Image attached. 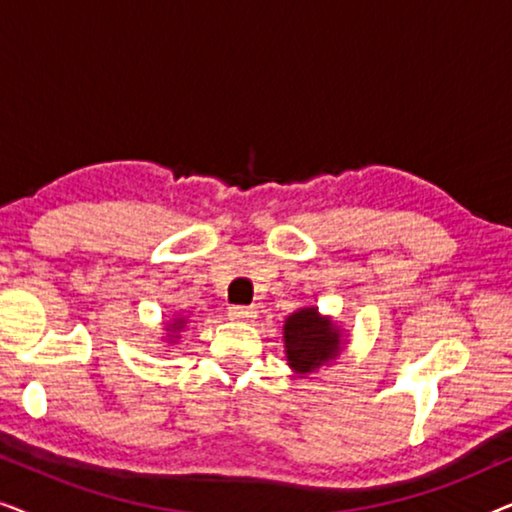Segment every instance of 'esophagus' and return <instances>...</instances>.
Listing matches in <instances>:
<instances>
[{"mask_svg": "<svg viewBox=\"0 0 512 512\" xmlns=\"http://www.w3.org/2000/svg\"><path fill=\"white\" fill-rule=\"evenodd\" d=\"M228 317L233 321H242V324H249V321H254L256 310H254V307H247V305H233V307H228Z\"/></svg>", "mask_w": 512, "mask_h": 512, "instance_id": "1", "label": "esophagus"}]
</instances>
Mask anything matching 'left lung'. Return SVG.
Segmentation results:
<instances>
[{
	"label": "left lung",
	"mask_w": 512,
	"mask_h": 512,
	"mask_svg": "<svg viewBox=\"0 0 512 512\" xmlns=\"http://www.w3.org/2000/svg\"><path fill=\"white\" fill-rule=\"evenodd\" d=\"M342 331L328 317H321L317 307H303L284 321L286 361L293 373L307 375L326 366L342 352Z\"/></svg>",
	"instance_id": "1"
}]
</instances>
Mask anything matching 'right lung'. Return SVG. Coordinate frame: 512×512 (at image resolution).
Listing matches in <instances>:
<instances>
[{"mask_svg":"<svg viewBox=\"0 0 512 512\" xmlns=\"http://www.w3.org/2000/svg\"><path fill=\"white\" fill-rule=\"evenodd\" d=\"M186 326V319H174L172 321V324L170 326H167V331H170V335H167V338H170V340H174V335H177L179 331H181V328H184Z\"/></svg>","mask_w":512,"mask_h":512,"instance_id":"1","label":"right lung"}]
</instances>
